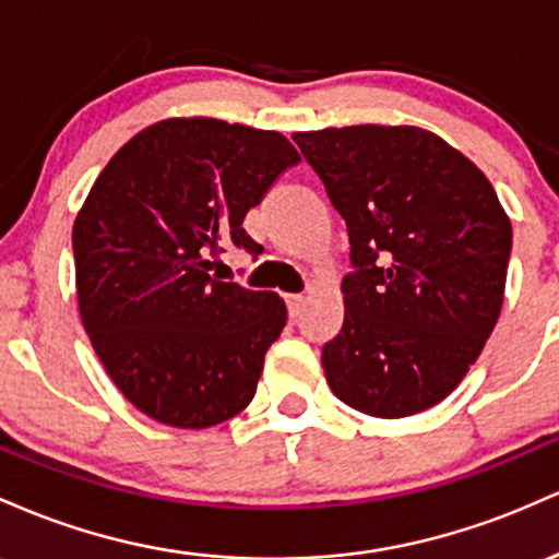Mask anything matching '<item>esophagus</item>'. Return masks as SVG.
<instances>
[{
    "label": "esophagus",
    "mask_w": 559,
    "mask_h": 559,
    "mask_svg": "<svg viewBox=\"0 0 559 559\" xmlns=\"http://www.w3.org/2000/svg\"><path fill=\"white\" fill-rule=\"evenodd\" d=\"M285 300H287V311H290L293 317H298V313L304 311V304H306L304 293H293V296H285Z\"/></svg>",
    "instance_id": "34e87169"
}]
</instances>
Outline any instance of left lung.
Instances as JSON below:
<instances>
[{"instance_id":"8db88e82","label":"left lung","mask_w":559,"mask_h":559,"mask_svg":"<svg viewBox=\"0 0 559 559\" xmlns=\"http://www.w3.org/2000/svg\"><path fill=\"white\" fill-rule=\"evenodd\" d=\"M348 227L343 328L322 367L343 404L409 417L460 385L497 328L512 227L473 160L417 127L293 136Z\"/></svg>"}]
</instances>
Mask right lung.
<instances>
[{"label": "right lung", "mask_w": 559, "mask_h": 559, "mask_svg": "<svg viewBox=\"0 0 559 559\" xmlns=\"http://www.w3.org/2000/svg\"><path fill=\"white\" fill-rule=\"evenodd\" d=\"M300 160L280 131L168 118L112 155L73 224L79 311L110 380L171 428H211L253 401L263 356L287 322L277 293L211 274Z\"/></svg>", "instance_id": "1"}]
</instances>
